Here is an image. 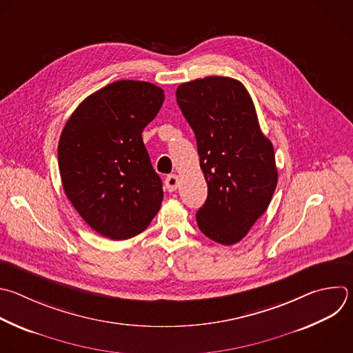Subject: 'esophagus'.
<instances>
[{"label": "esophagus", "instance_id": "esophagus-1", "mask_svg": "<svg viewBox=\"0 0 353 353\" xmlns=\"http://www.w3.org/2000/svg\"><path fill=\"white\" fill-rule=\"evenodd\" d=\"M165 185H166V190L169 192H173L177 190V185H179V177L176 174H170L166 177L165 180Z\"/></svg>", "mask_w": 353, "mask_h": 353}]
</instances>
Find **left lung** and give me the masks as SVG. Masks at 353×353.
Returning a JSON list of instances; mask_svg holds the SVG:
<instances>
[{
  "label": "left lung",
  "mask_w": 353,
  "mask_h": 353,
  "mask_svg": "<svg viewBox=\"0 0 353 353\" xmlns=\"http://www.w3.org/2000/svg\"><path fill=\"white\" fill-rule=\"evenodd\" d=\"M176 99L194 130L208 183V198L195 214L198 227L219 244H237L274 194L273 145L259 128L250 92L236 79L209 76L183 83Z\"/></svg>",
  "instance_id": "obj_1"
}]
</instances>
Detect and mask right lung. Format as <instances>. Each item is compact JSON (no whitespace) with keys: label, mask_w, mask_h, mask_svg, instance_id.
<instances>
[{"label":"right lung","mask_w":353,"mask_h":353,"mask_svg":"<svg viewBox=\"0 0 353 353\" xmlns=\"http://www.w3.org/2000/svg\"><path fill=\"white\" fill-rule=\"evenodd\" d=\"M165 101L152 83L119 80L88 95L66 122L58 165L63 191L101 236L128 240L158 213L162 180L141 133Z\"/></svg>","instance_id":"obj_1"}]
</instances>
